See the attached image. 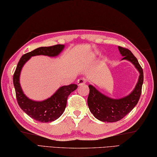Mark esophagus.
<instances>
[{"instance_id":"esophagus-1","label":"esophagus","mask_w":157,"mask_h":157,"mask_svg":"<svg viewBox=\"0 0 157 157\" xmlns=\"http://www.w3.org/2000/svg\"><path fill=\"white\" fill-rule=\"evenodd\" d=\"M86 83H87V80H86V78H79L78 81H77V83H78V86H81V85H83Z\"/></svg>"}]
</instances>
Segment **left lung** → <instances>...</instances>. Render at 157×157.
<instances>
[{"label":"left lung","instance_id":"left-lung-1","mask_svg":"<svg viewBox=\"0 0 157 157\" xmlns=\"http://www.w3.org/2000/svg\"><path fill=\"white\" fill-rule=\"evenodd\" d=\"M122 60L130 61L139 71L138 83L132 93L121 99H115L101 94L94 86L89 85L88 105L90 112L97 119L102 122L119 121L136 106L139 101L143 83V71L137 58L127 48L118 47Z\"/></svg>","mask_w":157,"mask_h":157}]
</instances>
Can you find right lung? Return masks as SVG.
I'll list each match as a JSON object with an SVG mask.
<instances>
[{
	"label": "right lung",
	"mask_w": 157,
	"mask_h": 157,
	"mask_svg": "<svg viewBox=\"0 0 157 157\" xmlns=\"http://www.w3.org/2000/svg\"><path fill=\"white\" fill-rule=\"evenodd\" d=\"M65 46L56 44L51 47H40L22 56L18 63L13 76V83L16 97L21 109L33 119L40 122H51L57 120L65 111L68 96L77 88L76 84L62 86L50 98L42 101L28 99L23 92L19 83V76L24 64L35 56L44 55L54 57L60 54Z\"/></svg>",
	"instance_id": "obj_1"
}]
</instances>
